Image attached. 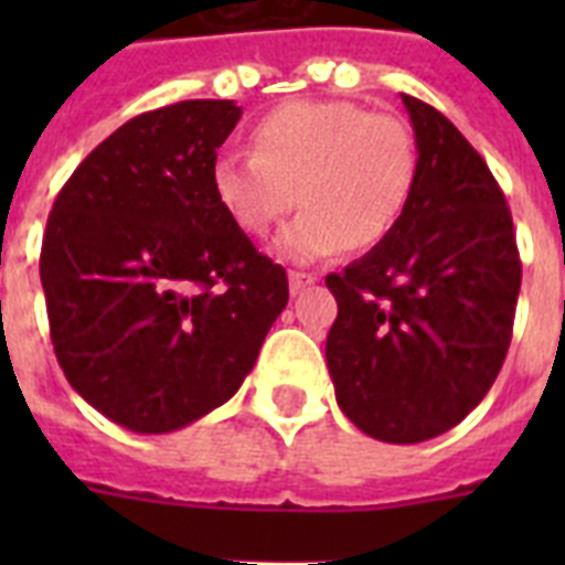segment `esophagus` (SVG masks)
Returning <instances> with one entry per match:
<instances>
[{
    "label": "esophagus",
    "mask_w": 565,
    "mask_h": 565,
    "mask_svg": "<svg viewBox=\"0 0 565 565\" xmlns=\"http://www.w3.org/2000/svg\"><path fill=\"white\" fill-rule=\"evenodd\" d=\"M313 281H317V278H313L310 273H290V292L292 296H299V292L308 290Z\"/></svg>",
    "instance_id": "1"
}]
</instances>
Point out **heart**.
I'll use <instances>...</instances> for the list:
<instances>
[{
    "instance_id": "heart-1",
    "label": "heart",
    "mask_w": 565,
    "mask_h": 565,
    "mask_svg": "<svg viewBox=\"0 0 565 565\" xmlns=\"http://www.w3.org/2000/svg\"><path fill=\"white\" fill-rule=\"evenodd\" d=\"M416 143L402 119L352 102L301 99L252 128V152H222L211 167L216 204L260 237L301 202L275 237V255L313 264L384 243L416 188Z\"/></svg>"
}]
</instances>
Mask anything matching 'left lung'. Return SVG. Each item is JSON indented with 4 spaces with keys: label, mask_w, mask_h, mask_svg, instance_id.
Returning <instances> with one entry per match:
<instances>
[{
    "label": "left lung",
    "mask_w": 565,
    "mask_h": 565,
    "mask_svg": "<svg viewBox=\"0 0 565 565\" xmlns=\"http://www.w3.org/2000/svg\"><path fill=\"white\" fill-rule=\"evenodd\" d=\"M416 188L402 222L337 275L326 358L340 411L375 439L425 443L499 377L522 264L504 193L437 108L402 93Z\"/></svg>",
    "instance_id": "1"
}]
</instances>
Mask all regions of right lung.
<instances>
[{"label":"right lung","instance_id":"right-lung-1","mask_svg":"<svg viewBox=\"0 0 565 565\" xmlns=\"http://www.w3.org/2000/svg\"><path fill=\"white\" fill-rule=\"evenodd\" d=\"M239 117L228 99H190L128 119L49 213L40 281L57 363L135 434H170L228 402L290 299L284 266L211 188Z\"/></svg>","mask_w":565,"mask_h":565}]
</instances>
